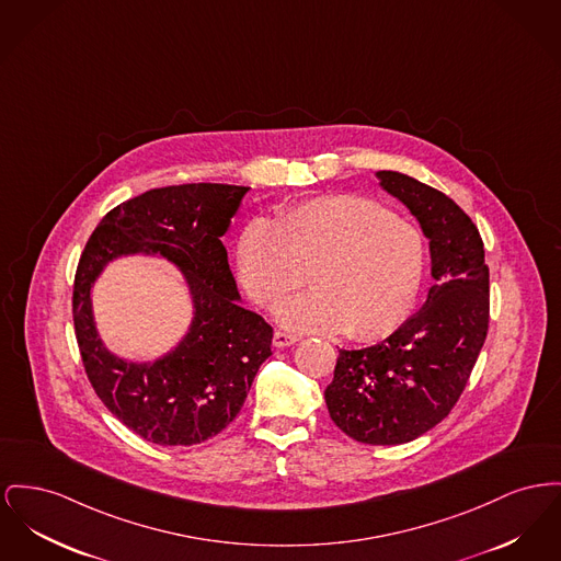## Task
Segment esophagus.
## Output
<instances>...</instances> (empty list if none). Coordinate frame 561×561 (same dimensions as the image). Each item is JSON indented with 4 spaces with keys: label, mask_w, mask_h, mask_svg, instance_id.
<instances>
[{
    "label": "esophagus",
    "mask_w": 561,
    "mask_h": 561,
    "mask_svg": "<svg viewBox=\"0 0 561 561\" xmlns=\"http://www.w3.org/2000/svg\"><path fill=\"white\" fill-rule=\"evenodd\" d=\"M297 341V334H290V332H284V330H275V334H273V345L275 347H288V345H295Z\"/></svg>",
    "instance_id": "obj_1"
}]
</instances>
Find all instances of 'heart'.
<instances>
[{"label":"heart","instance_id":"b5f03b06","mask_svg":"<svg viewBox=\"0 0 561 561\" xmlns=\"http://www.w3.org/2000/svg\"><path fill=\"white\" fill-rule=\"evenodd\" d=\"M426 248L420 231L375 201L318 197L256 220L239 239L248 295L266 309L307 284L313 293L279 309L286 329L339 332L370 341L392 334L420 293Z\"/></svg>","mask_w":561,"mask_h":561}]
</instances>
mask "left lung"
<instances>
[{
  "label": "left lung",
  "instance_id": "left-lung-1",
  "mask_svg": "<svg viewBox=\"0 0 561 561\" xmlns=\"http://www.w3.org/2000/svg\"><path fill=\"white\" fill-rule=\"evenodd\" d=\"M430 239L424 307L388 339L339 350L324 398L330 420L358 443L400 445L443 422L460 400L490 327L483 239L454 198L398 171H377Z\"/></svg>",
  "mask_w": 561,
  "mask_h": 561
}]
</instances>
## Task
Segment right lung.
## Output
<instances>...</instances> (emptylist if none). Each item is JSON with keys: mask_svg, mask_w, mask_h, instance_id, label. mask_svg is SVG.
Masks as SVG:
<instances>
[{"mask_svg": "<svg viewBox=\"0 0 561 561\" xmlns=\"http://www.w3.org/2000/svg\"><path fill=\"white\" fill-rule=\"evenodd\" d=\"M248 186L180 184L116 205L89 237L73 279V329L87 377L107 411L141 438L191 447L227 428L241 411L273 329L243 309L220 237ZM152 251L178 263L196 302L190 334L157 364H125L100 343L90 288L116 255Z\"/></svg>", "mask_w": 561, "mask_h": 561, "instance_id": "1", "label": "right lung"}]
</instances>
